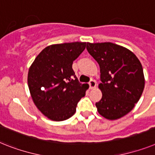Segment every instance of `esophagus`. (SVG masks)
I'll return each instance as SVG.
<instances>
[{"label":"esophagus","mask_w":155,"mask_h":155,"mask_svg":"<svg viewBox=\"0 0 155 155\" xmlns=\"http://www.w3.org/2000/svg\"><path fill=\"white\" fill-rule=\"evenodd\" d=\"M89 88H90V89H94V88L97 86V82H96L94 80H91L90 81H89Z\"/></svg>","instance_id":"34e87169"}]
</instances>
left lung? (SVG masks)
Wrapping results in <instances>:
<instances>
[{"label":"left lung","mask_w":155,"mask_h":155,"mask_svg":"<svg viewBox=\"0 0 155 155\" xmlns=\"http://www.w3.org/2000/svg\"><path fill=\"white\" fill-rule=\"evenodd\" d=\"M86 49L100 66L102 97L96 103L99 114L111 120L121 118L133 109L143 91L141 62L130 50L112 43H87Z\"/></svg>","instance_id":"left-lung-1"}]
</instances>
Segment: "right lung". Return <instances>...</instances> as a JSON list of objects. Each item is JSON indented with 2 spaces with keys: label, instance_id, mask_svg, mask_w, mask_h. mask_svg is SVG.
<instances>
[{
  "label": "right lung",
  "instance_id": "obj_1",
  "mask_svg": "<svg viewBox=\"0 0 155 155\" xmlns=\"http://www.w3.org/2000/svg\"><path fill=\"white\" fill-rule=\"evenodd\" d=\"M86 43L74 42L48 46L37 55L28 75L31 96L37 108L54 121L66 120L76 112L88 84H81L73 62L85 49Z\"/></svg>",
  "mask_w": 155,
  "mask_h": 155
}]
</instances>
